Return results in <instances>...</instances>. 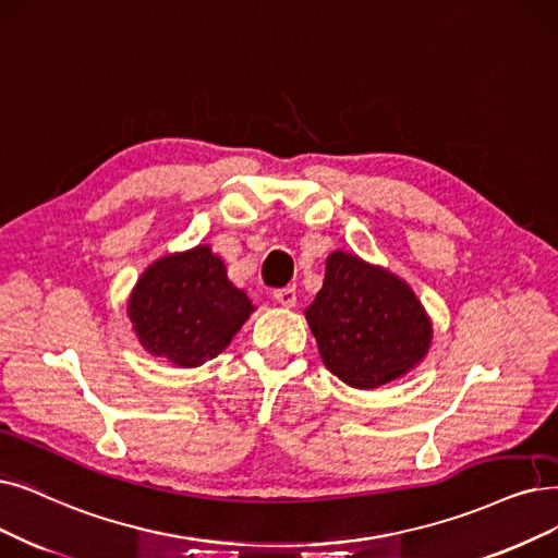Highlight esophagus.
Listing matches in <instances>:
<instances>
[{
    "mask_svg": "<svg viewBox=\"0 0 558 558\" xmlns=\"http://www.w3.org/2000/svg\"><path fill=\"white\" fill-rule=\"evenodd\" d=\"M275 300H277V304H281L286 308L295 306V302H298L295 288H279V291H275Z\"/></svg>",
    "mask_w": 558,
    "mask_h": 558,
    "instance_id": "1",
    "label": "esophagus"
}]
</instances>
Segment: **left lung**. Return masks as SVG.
Segmentation results:
<instances>
[{"label": "left lung", "mask_w": 558, "mask_h": 558, "mask_svg": "<svg viewBox=\"0 0 558 558\" xmlns=\"http://www.w3.org/2000/svg\"><path fill=\"white\" fill-rule=\"evenodd\" d=\"M320 360L354 389H377L416 368L433 345V320L412 286L383 265L337 250L304 308Z\"/></svg>", "instance_id": "left-lung-1"}]
</instances>
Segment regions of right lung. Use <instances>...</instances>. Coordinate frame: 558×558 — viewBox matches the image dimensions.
<instances>
[{"label":"right lung","instance_id":"obj_1","mask_svg":"<svg viewBox=\"0 0 558 558\" xmlns=\"http://www.w3.org/2000/svg\"><path fill=\"white\" fill-rule=\"evenodd\" d=\"M210 244L153 260L128 298V318L140 345L173 366L213 360L254 314Z\"/></svg>","mask_w":558,"mask_h":558}]
</instances>
